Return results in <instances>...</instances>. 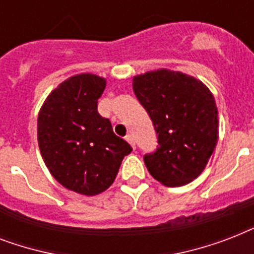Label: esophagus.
Segmentation results:
<instances>
[{"label": "esophagus", "mask_w": 254, "mask_h": 254, "mask_svg": "<svg viewBox=\"0 0 254 254\" xmlns=\"http://www.w3.org/2000/svg\"><path fill=\"white\" fill-rule=\"evenodd\" d=\"M125 139H127V142L130 143L131 145V147H133V149H134L135 147V139H134V135L133 134H127V137H125Z\"/></svg>", "instance_id": "esophagus-1"}]
</instances>
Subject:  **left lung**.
<instances>
[{"mask_svg":"<svg viewBox=\"0 0 254 254\" xmlns=\"http://www.w3.org/2000/svg\"><path fill=\"white\" fill-rule=\"evenodd\" d=\"M133 91L158 134L157 150L143 155L151 177L167 187L193 181L219 138L211 91L195 77L165 68L133 77Z\"/></svg>","mask_w":254,"mask_h":254,"instance_id":"left-lung-1","label":"left lung"}]
</instances>
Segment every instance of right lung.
<instances>
[{
  "label": "right lung",
  "instance_id": "obj_1",
  "mask_svg": "<svg viewBox=\"0 0 254 254\" xmlns=\"http://www.w3.org/2000/svg\"><path fill=\"white\" fill-rule=\"evenodd\" d=\"M107 81L80 73L58 85L38 115V143L50 173L65 189L93 196L115 182L131 146L97 112Z\"/></svg>",
  "mask_w": 254,
  "mask_h": 254
}]
</instances>
